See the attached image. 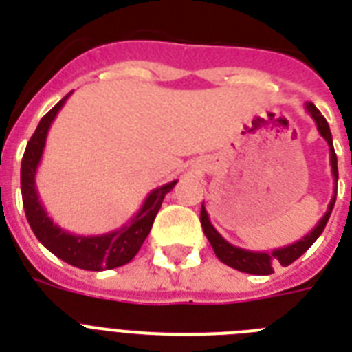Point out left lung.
Here are the masks:
<instances>
[{
	"instance_id": "left-lung-1",
	"label": "left lung",
	"mask_w": 352,
	"mask_h": 352,
	"mask_svg": "<svg viewBox=\"0 0 352 352\" xmlns=\"http://www.w3.org/2000/svg\"><path fill=\"white\" fill-rule=\"evenodd\" d=\"M307 111L312 117V120L316 122L318 133L325 138V142L329 144V153H331V168H333V177H334V195L331 199V203L327 206V212L323 215L322 219L318 221V225L312 228L309 234L303 237V239L296 241L289 246H281V248H274L270 252H254V250H245V248H239V246L232 245L228 241L215 230L214 225L210 223L208 212L204 208V203L201 206V226H203L204 235L208 237L210 245L214 248L215 256L219 257V261H223L228 267L239 270V272L246 274H256V276H268V274L274 272V267L276 265H281V267H289L290 263H294L300 256H303L309 248L312 246V243L322 235L323 228L327 225L329 217H331V212L334 208V203H336V184H338V159H336V153H334L333 146V135H331V129H329L327 120L323 118V115L316 109L314 104L307 102L305 104Z\"/></svg>"
}]
</instances>
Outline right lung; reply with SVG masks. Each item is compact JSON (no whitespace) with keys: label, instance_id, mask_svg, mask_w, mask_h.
I'll list each match as a JSON object with an SVG mask.
<instances>
[{"label":"right lung","instance_id":"1","mask_svg":"<svg viewBox=\"0 0 352 352\" xmlns=\"http://www.w3.org/2000/svg\"><path fill=\"white\" fill-rule=\"evenodd\" d=\"M71 93L63 96L62 100L41 118L34 135L27 144L23 160H21V197H23L25 215H27L30 228L47 250L73 267L100 272V270L122 267L137 256V252L140 250V246L153 226V221L159 214L166 193L173 190L177 181L155 188L146 197L140 210L133 215V219L127 221L126 225L117 230L100 235H76L60 228L49 217L41 204L38 190H36V171L45 149L47 133Z\"/></svg>","mask_w":352,"mask_h":352}]
</instances>
